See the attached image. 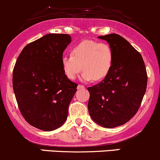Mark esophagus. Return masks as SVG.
I'll list each match as a JSON object with an SVG mask.
<instances>
[{
    "label": "esophagus",
    "mask_w": 160,
    "mask_h": 160,
    "mask_svg": "<svg viewBox=\"0 0 160 160\" xmlns=\"http://www.w3.org/2000/svg\"><path fill=\"white\" fill-rule=\"evenodd\" d=\"M77 88H78V89H84V88H85V86H83V85H78Z\"/></svg>",
    "instance_id": "esophagus-1"
}]
</instances>
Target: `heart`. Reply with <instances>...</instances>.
Listing matches in <instances>:
<instances>
[{
    "instance_id": "1",
    "label": "heart",
    "mask_w": 160,
    "mask_h": 160,
    "mask_svg": "<svg viewBox=\"0 0 160 160\" xmlns=\"http://www.w3.org/2000/svg\"><path fill=\"white\" fill-rule=\"evenodd\" d=\"M113 59V51L109 44L85 40L72 48L71 55L62 58V65L70 80H75L82 69V81H99L109 73Z\"/></svg>"
}]
</instances>
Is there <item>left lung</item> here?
I'll list each match as a JSON object with an SVG mask.
<instances>
[{
    "mask_svg": "<svg viewBox=\"0 0 160 160\" xmlns=\"http://www.w3.org/2000/svg\"><path fill=\"white\" fill-rule=\"evenodd\" d=\"M114 55L109 73L100 83L88 87V112L95 123L115 128L129 121L140 107L147 86L143 59L128 41L116 34L99 36Z\"/></svg>",
    "mask_w": 160,
    "mask_h": 160,
    "instance_id": "8db88e82",
    "label": "left lung"
}]
</instances>
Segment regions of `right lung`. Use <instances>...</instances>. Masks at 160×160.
I'll use <instances>...</instances> for the list:
<instances>
[{
    "label": "right lung",
    "instance_id": "1",
    "mask_svg": "<svg viewBox=\"0 0 160 160\" xmlns=\"http://www.w3.org/2000/svg\"><path fill=\"white\" fill-rule=\"evenodd\" d=\"M69 34H48L27 44L13 71V89L24 119L34 127L52 131L65 123L77 85L63 72V52Z\"/></svg>",
    "mask_w": 160,
    "mask_h": 160
}]
</instances>
